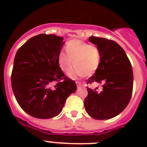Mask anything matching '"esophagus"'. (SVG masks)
Wrapping results in <instances>:
<instances>
[{"label":"esophagus","instance_id":"obj_1","mask_svg":"<svg viewBox=\"0 0 147 147\" xmlns=\"http://www.w3.org/2000/svg\"><path fill=\"white\" fill-rule=\"evenodd\" d=\"M76 84H77V87H78V88H82V87H83V86H84L83 83L79 82H76Z\"/></svg>","mask_w":147,"mask_h":147}]
</instances>
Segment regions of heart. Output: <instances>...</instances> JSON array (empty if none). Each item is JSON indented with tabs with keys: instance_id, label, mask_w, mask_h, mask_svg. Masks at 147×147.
I'll return each mask as SVG.
<instances>
[{
	"instance_id": "1",
	"label": "heart",
	"mask_w": 147,
	"mask_h": 147,
	"mask_svg": "<svg viewBox=\"0 0 147 147\" xmlns=\"http://www.w3.org/2000/svg\"><path fill=\"white\" fill-rule=\"evenodd\" d=\"M100 49L95 46L78 40H72L66 45V53L61 51L59 54V64L63 71H66L74 62L75 66L69 70L70 76H91L100 65Z\"/></svg>"
}]
</instances>
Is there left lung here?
<instances>
[{
    "label": "left lung",
    "instance_id": "obj_1",
    "mask_svg": "<svg viewBox=\"0 0 147 147\" xmlns=\"http://www.w3.org/2000/svg\"><path fill=\"white\" fill-rule=\"evenodd\" d=\"M89 41L100 49L101 58L98 69L87 83L100 84L102 89L87 87L85 111L96 120L113 118L125 109L132 96V66L124 50L116 42L95 36L89 37Z\"/></svg>",
    "mask_w": 147,
    "mask_h": 147
}]
</instances>
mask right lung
<instances>
[{
	"label": "right lung",
	"instance_id": "add662e5",
	"mask_svg": "<svg viewBox=\"0 0 147 147\" xmlns=\"http://www.w3.org/2000/svg\"><path fill=\"white\" fill-rule=\"evenodd\" d=\"M63 38L44 33L27 40L17 50L11 85L17 103L32 117L49 119L62 111L67 98L76 92L75 81L59 65Z\"/></svg>",
	"mask_w": 147,
	"mask_h": 147
}]
</instances>
